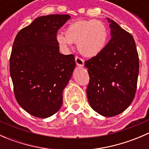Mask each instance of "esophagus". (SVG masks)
Here are the masks:
<instances>
[{
	"instance_id": "esophagus-1",
	"label": "esophagus",
	"mask_w": 149,
	"mask_h": 149,
	"mask_svg": "<svg viewBox=\"0 0 149 149\" xmlns=\"http://www.w3.org/2000/svg\"><path fill=\"white\" fill-rule=\"evenodd\" d=\"M76 65L78 66H80V67H81V66H83L84 65V60L82 59V58H79V57L76 56Z\"/></svg>"
}]
</instances>
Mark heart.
<instances>
[{"label": "heart", "mask_w": 149, "mask_h": 149, "mask_svg": "<svg viewBox=\"0 0 149 149\" xmlns=\"http://www.w3.org/2000/svg\"><path fill=\"white\" fill-rule=\"evenodd\" d=\"M56 39L63 49H67L73 42H76L81 53L87 57H94L104 47L107 30L101 21L78 20L68 26L65 34H57Z\"/></svg>", "instance_id": "heart-1"}]
</instances>
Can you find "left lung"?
<instances>
[{
	"label": "left lung",
	"mask_w": 149,
	"mask_h": 149,
	"mask_svg": "<svg viewBox=\"0 0 149 149\" xmlns=\"http://www.w3.org/2000/svg\"><path fill=\"white\" fill-rule=\"evenodd\" d=\"M111 39L98 55L85 62L91 107L104 117L118 115L133 102L139 72V54L133 36L107 18Z\"/></svg>",
	"instance_id": "obj_1"
}]
</instances>
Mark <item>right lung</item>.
<instances>
[{"label":"right lung","mask_w":149,"mask_h":149,"mask_svg":"<svg viewBox=\"0 0 149 149\" xmlns=\"http://www.w3.org/2000/svg\"><path fill=\"white\" fill-rule=\"evenodd\" d=\"M69 15L52 14L34 19L13 42L10 74L15 97L30 115L46 118L63 104V92L76 66L73 55L60 53L58 29Z\"/></svg>","instance_id":"add662e5"}]
</instances>
